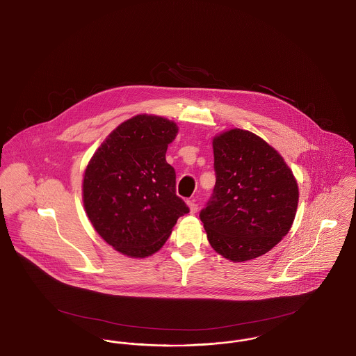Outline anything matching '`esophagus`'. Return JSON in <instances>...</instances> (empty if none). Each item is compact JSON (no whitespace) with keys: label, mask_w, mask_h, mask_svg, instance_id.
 <instances>
[{"label":"esophagus","mask_w":356,"mask_h":356,"mask_svg":"<svg viewBox=\"0 0 356 356\" xmlns=\"http://www.w3.org/2000/svg\"><path fill=\"white\" fill-rule=\"evenodd\" d=\"M186 204H188V207H189L191 213H196V212H197V204L195 203L193 200H189V202H186Z\"/></svg>","instance_id":"esophagus-1"}]
</instances>
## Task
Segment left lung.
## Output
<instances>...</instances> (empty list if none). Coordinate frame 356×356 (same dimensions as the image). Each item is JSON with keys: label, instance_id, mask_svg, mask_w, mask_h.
<instances>
[{"label": "left lung", "instance_id": "obj_1", "mask_svg": "<svg viewBox=\"0 0 356 356\" xmlns=\"http://www.w3.org/2000/svg\"><path fill=\"white\" fill-rule=\"evenodd\" d=\"M216 184L200 212L211 247L241 263L272 250L292 227L296 179L282 154L261 137L229 129L212 140Z\"/></svg>", "mask_w": 356, "mask_h": 356}]
</instances>
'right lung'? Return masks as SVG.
<instances>
[{
	"label": "right lung",
	"mask_w": 356,
	"mask_h": 356,
	"mask_svg": "<svg viewBox=\"0 0 356 356\" xmlns=\"http://www.w3.org/2000/svg\"><path fill=\"white\" fill-rule=\"evenodd\" d=\"M177 132L172 120L137 115L108 135L85 168L88 219L120 254L143 259L157 252L189 212L165 160Z\"/></svg>",
	"instance_id": "add662e5"
}]
</instances>
